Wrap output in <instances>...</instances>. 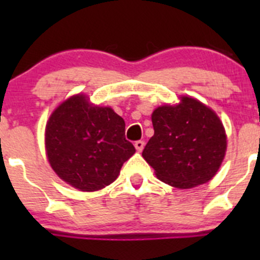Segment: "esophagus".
I'll list each match as a JSON object with an SVG mask.
<instances>
[{
	"instance_id": "34e87169",
	"label": "esophagus",
	"mask_w": 260,
	"mask_h": 260,
	"mask_svg": "<svg viewBox=\"0 0 260 260\" xmlns=\"http://www.w3.org/2000/svg\"><path fill=\"white\" fill-rule=\"evenodd\" d=\"M135 147L138 152H142L143 148H145V141H136L135 142Z\"/></svg>"
}]
</instances>
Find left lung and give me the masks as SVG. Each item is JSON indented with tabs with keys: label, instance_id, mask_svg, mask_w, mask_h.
<instances>
[{
	"label": "left lung",
	"instance_id": "left-lung-1",
	"mask_svg": "<svg viewBox=\"0 0 260 260\" xmlns=\"http://www.w3.org/2000/svg\"><path fill=\"white\" fill-rule=\"evenodd\" d=\"M154 135L142 152L164 182L190 188L214 177L224 159L226 136L219 117L188 96L152 113Z\"/></svg>",
	"mask_w": 260,
	"mask_h": 260
}]
</instances>
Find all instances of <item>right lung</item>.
Listing matches in <instances>:
<instances>
[{
  "label": "right lung",
  "mask_w": 260,
  "mask_h": 260,
  "mask_svg": "<svg viewBox=\"0 0 260 260\" xmlns=\"http://www.w3.org/2000/svg\"><path fill=\"white\" fill-rule=\"evenodd\" d=\"M125 123L108 107H91L84 95L60 104L45 131L48 158L57 176L81 191L112 183L136 152Z\"/></svg>",
  "instance_id": "right-lung-1"
}]
</instances>
